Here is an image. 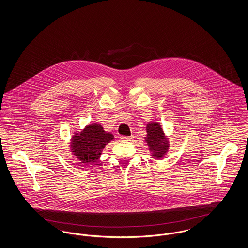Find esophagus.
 <instances>
[{"label": "esophagus", "mask_w": 248, "mask_h": 248, "mask_svg": "<svg viewBox=\"0 0 248 248\" xmlns=\"http://www.w3.org/2000/svg\"><path fill=\"white\" fill-rule=\"evenodd\" d=\"M133 137H127V136H122L121 137V140H124V141H130L132 140Z\"/></svg>", "instance_id": "esophagus-1"}]
</instances>
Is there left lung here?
I'll list each match as a JSON object with an SVG mask.
<instances>
[{
	"instance_id": "obj_1",
	"label": "left lung",
	"mask_w": 248,
	"mask_h": 248,
	"mask_svg": "<svg viewBox=\"0 0 248 248\" xmlns=\"http://www.w3.org/2000/svg\"><path fill=\"white\" fill-rule=\"evenodd\" d=\"M147 139L150 150L154 152L156 158H162L168 150V143L165 140V135L158 123H150L147 125Z\"/></svg>"
}]
</instances>
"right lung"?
Here are the masks:
<instances>
[{
	"instance_id": "1",
	"label": "right lung",
	"mask_w": 248,
	"mask_h": 248,
	"mask_svg": "<svg viewBox=\"0 0 248 248\" xmlns=\"http://www.w3.org/2000/svg\"><path fill=\"white\" fill-rule=\"evenodd\" d=\"M112 139V134L105 132L101 125L93 124L73 136L71 151L83 164L93 163L99 158L102 150Z\"/></svg>"
}]
</instances>
